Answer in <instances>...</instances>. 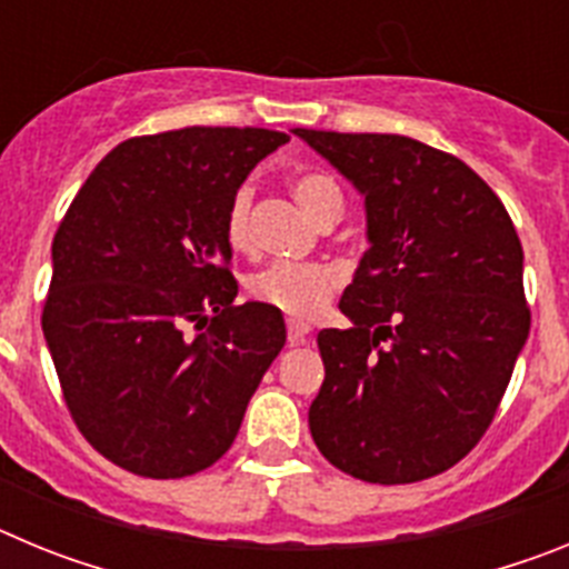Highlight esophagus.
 Listing matches in <instances>:
<instances>
[{"instance_id":"obj_1","label":"esophagus","mask_w":569,"mask_h":569,"mask_svg":"<svg viewBox=\"0 0 569 569\" xmlns=\"http://www.w3.org/2000/svg\"><path fill=\"white\" fill-rule=\"evenodd\" d=\"M310 333V325L301 319H288V341L290 345H305Z\"/></svg>"}]
</instances>
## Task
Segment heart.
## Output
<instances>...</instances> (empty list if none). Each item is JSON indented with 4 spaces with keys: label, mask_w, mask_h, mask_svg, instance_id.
Returning <instances> with one entry per match:
<instances>
[{
    "label": "heart",
    "mask_w": 569,
    "mask_h": 569,
    "mask_svg": "<svg viewBox=\"0 0 569 569\" xmlns=\"http://www.w3.org/2000/svg\"><path fill=\"white\" fill-rule=\"evenodd\" d=\"M296 202L313 219L316 224H336L345 213V196L333 176L321 170H305L290 179ZM250 204L253 193L248 184L233 190L228 210H224V239L233 250H244L250 244ZM341 284V270L319 261H273L268 268L256 270L244 281V290L253 301L268 305L288 316L319 313Z\"/></svg>",
    "instance_id": "b5f03b06"
}]
</instances>
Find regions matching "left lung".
I'll list each match as a JSON object with an SVG mask.
<instances>
[{"label": "left lung", "instance_id": "left-lung-1", "mask_svg": "<svg viewBox=\"0 0 569 569\" xmlns=\"http://www.w3.org/2000/svg\"><path fill=\"white\" fill-rule=\"evenodd\" d=\"M293 133L365 196L370 241L339 301L353 325L319 333L316 447L370 485L439 476L479 445L530 333L519 233L445 150L396 133Z\"/></svg>", "mask_w": 569, "mask_h": 569}]
</instances>
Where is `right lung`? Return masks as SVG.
<instances>
[{
	"label": "right lung",
	"mask_w": 569,
	"mask_h": 569,
	"mask_svg": "<svg viewBox=\"0 0 569 569\" xmlns=\"http://www.w3.org/2000/svg\"><path fill=\"white\" fill-rule=\"evenodd\" d=\"M288 139L264 128L136 136L70 202L42 330L70 416L122 470L182 479L222 459L284 347L279 310L233 301L224 210Z\"/></svg>",
	"instance_id": "add662e5"
}]
</instances>
